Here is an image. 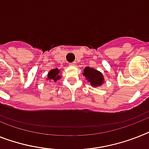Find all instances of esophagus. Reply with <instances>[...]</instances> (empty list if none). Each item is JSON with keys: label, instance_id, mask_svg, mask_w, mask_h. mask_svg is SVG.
<instances>
[{"label": "esophagus", "instance_id": "1", "mask_svg": "<svg viewBox=\"0 0 149 149\" xmlns=\"http://www.w3.org/2000/svg\"><path fill=\"white\" fill-rule=\"evenodd\" d=\"M70 66H71V67H75V66H76V63H75V62H73V63H71L70 64Z\"/></svg>", "mask_w": 149, "mask_h": 149}]
</instances>
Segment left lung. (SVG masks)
<instances>
[{
  "label": "left lung",
  "mask_w": 149,
  "mask_h": 149,
  "mask_svg": "<svg viewBox=\"0 0 149 149\" xmlns=\"http://www.w3.org/2000/svg\"><path fill=\"white\" fill-rule=\"evenodd\" d=\"M83 76L93 87L102 86L104 80L102 72L93 68H90L89 67H86L83 70Z\"/></svg>",
  "instance_id": "left-lung-1"
}]
</instances>
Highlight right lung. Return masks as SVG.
<instances>
[{
	"label": "right lung",
	"mask_w": 149,
	"mask_h": 149,
	"mask_svg": "<svg viewBox=\"0 0 149 149\" xmlns=\"http://www.w3.org/2000/svg\"><path fill=\"white\" fill-rule=\"evenodd\" d=\"M60 70L57 68L53 69L51 70L48 74H47V80H53L54 82H57V80H59L61 78V77L59 75Z\"/></svg>",
	"instance_id": "add662e5"
}]
</instances>
